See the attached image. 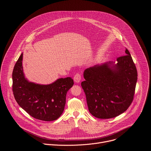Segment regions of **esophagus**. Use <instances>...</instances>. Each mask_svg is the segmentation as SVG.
Returning <instances> with one entry per match:
<instances>
[{
	"label": "esophagus",
	"instance_id": "34e87169",
	"mask_svg": "<svg viewBox=\"0 0 151 151\" xmlns=\"http://www.w3.org/2000/svg\"><path fill=\"white\" fill-rule=\"evenodd\" d=\"M73 79H74V81H75V82L78 83V82H79L81 81V75H80L79 73H76V74L75 75Z\"/></svg>",
	"mask_w": 151,
	"mask_h": 151
}]
</instances>
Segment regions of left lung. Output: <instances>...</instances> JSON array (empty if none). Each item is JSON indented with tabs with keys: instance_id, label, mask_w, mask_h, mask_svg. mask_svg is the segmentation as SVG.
Masks as SVG:
<instances>
[{
	"instance_id": "left-lung-1",
	"label": "left lung",
	"mask_w": 151,
	"mask_h": 151,
	"mask_svg": "<svg viewBox=\"0 0 151 151\" xmlns=\"http://www.w3.org/2000/svg\"><path fill=\"white\" fill-rule=\"evenodd\" d=\"M109 61L85 69L81 86L90 112L100 119L116 117L132 104L137 80V72L130 52Z\"/></svg>"
}]
</instances>
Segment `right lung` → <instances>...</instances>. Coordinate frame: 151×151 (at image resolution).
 Segmentation results:
<instances>
[{
	"label": "right lung",
	"mask_w": 151,
	"mask_h": 151,
	"mask_svg": "<svg viewBox=\"0 0 151 151\" xmlns=\"http://www.w3.org/2000/svg\"><path fill=\"white\" fill-rule=\"evenodd\" d=\"M23 53L15 63L12 72V91L19 106L34 118L52 121L64 111L66 94L73 85L70 77L59 78L48 85L29 82L23 69Z\"/></svg>",
	"instance_id": "obj_1"
}]
</instances>
